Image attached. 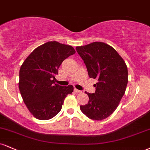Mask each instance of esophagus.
Returning a JSON list of instances; mask_svg holds the SVG:
<instances>
[{
  "instance_id": "34e87169",
  "label": "esophagus",
  "mask_w": 150,
  "mask_h": 150,
  "mask_svg": "<svg viewBox=\"0 0 150 150\" xmlns=\"http://www.w3.org/2000/svg\"><path fill=\"white\" fill-rule=\"evenodd\" d=\"M74 91H75V92H76V93H82V91L77 89L76 88H75V89H74Z\"/></svg>"
}]
</instances>
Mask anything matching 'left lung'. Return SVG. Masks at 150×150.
<instances>
[{
	"label": "left lung",
	"mask_w": 150,
	"mask_h": 150,
	"mask_svg": "<svg viewBox=\"0 0 150 150\" xmlns=\"http://www.w3.org/2000/svg\"><path fill=\"white\" fill-rule=\"evenodd\" d=\"M91 78L98 80L95 93L86 92L89 102L81 111L93 120H103L114 112L125 93L128 83L127 64L112 47L94 42L76 47Z\"/></svg>",
	"instance_id": "obj_1"
}]
</instances>
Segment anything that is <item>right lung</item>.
<instances>
[{
	"mask_svg": "<svg viewBox=\"0 0 150 150\" xmlns=\"http://www.w3.org/2000/svg\"><path fill=\"white\" fill-rule=\"evenodd\" d=\"M75 53L70 45L50 41L35 48L19 70V88L23 102L34 117L47 120L61 111L73 86L55 84V75L65 59Z\"/></svg>",
	"mask_w": 150,
	"mask_h": 150,
	"instance_id": "add662e5",
	"label": "right lung"
}]
</instances>
